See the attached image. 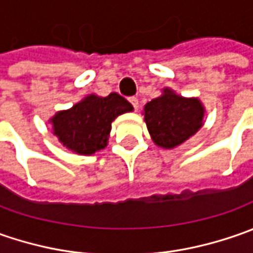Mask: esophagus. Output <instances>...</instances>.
Masks as SVG:
<instances>
[{"mask_svg": "<svg viewBox=\"0 0 253 253\" xmlns=\"http://www.w3.org/2000/svg\"><path fill=\"white\" fill-rule=\"evenodd\" d=\"M129 102L132 104V107L135 108V111L139 108V101H138V98H136V97H131V98H129Z\"/></svg>", "mask_w": 253, "mask_h": 253, "instance_id": "1", "label": "esophagus"}]
</instances>
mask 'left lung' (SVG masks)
Masks as SVG:
<instances>
[{"label": "left lung", "mask_w": 253, "mask_h": 253, "mask_svg": "<svg viewBox=\"0 0 253 253\" xmlns=\"http://www.w3.org/2000/svg\"><path fill=\"white\" fill-rule=\"evenodd\" d=\"M142 114L155 145L174 149L200 131L206 108L199 97H183L165 87L158 98L145 104Z\"/></svg>", "instance_id": "obj_1"}]
</instances>
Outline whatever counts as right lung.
I'll list each match as a JSON object with an SVG mask.
<instances>
[{"label":"right lung","mask_w":253,"mask_h":253,"mask_svg":"<svg viewBox=\"0 0 253 253\" xmlns=\"http://www.w3.org/2000/svg\"><path fill=\"white\" fill-rule=\"evenodd\" d=\"M131 111V102L117 92L107 97L88 94L72 108L56 112L49 122L66 149L77 155H92L108 145L112 121Z\"/></svg>","instance_id":"obj_1"}]
</instances>
